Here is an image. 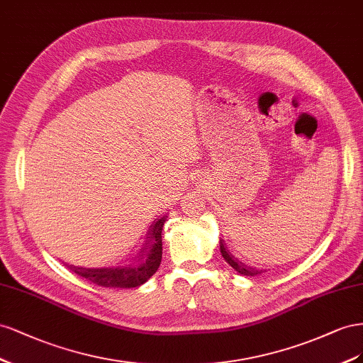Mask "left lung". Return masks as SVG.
<instances>
[{
  "instance_id": "left-lung-1",
  "label": "left lung",
  "mask_w": 363,
  "mask_h": 363,
  "mask_svg": "<svg viewBox=\"0 0 363 363\" xmlns=\"http://www.w3.org/2000/svg\"><path fill=\"white\" fill-rule=\"evenodd\" d=\"M220 252L223 255L225 260L230 263L231 267H234L237 272L242 274V275H246V277H255V275H260L263 271H260V269H255V267H251V266H246L243 264L242 262L237 260V258L228 251V247L225 246V242L220 240Z\"/></svg>"
}]
</instances>
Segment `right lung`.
I'll return each mask as SVG.
<instances>
[{"label": "right lung", "mask_w": 363, "mask_h": 363, "mask_svg": "<svg viewBox=\"0 0 363 363\" xmlns=\"http://www.w3.org/2000/svg\"><path fill=\"white\" fill-rule=\"evenodd\" d=\"M165 217L153 222L149 231L147 243L144 246L143 254L137 262L124 263L117 266H100L85 267L65 264L69 271L79 277L86 278L88 281L101 287L109 289H130L144 284L147 279L158 271L162 258V226Z\"/></svg>", "instance_id": "1"}]
</instances>
